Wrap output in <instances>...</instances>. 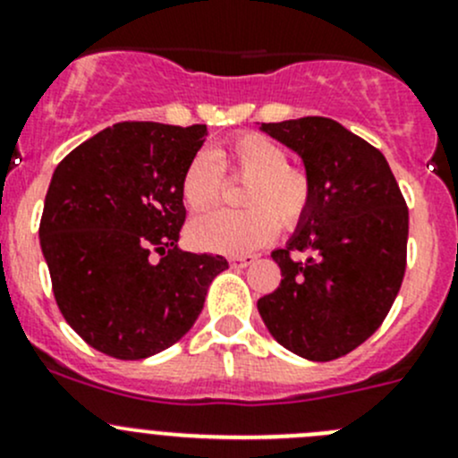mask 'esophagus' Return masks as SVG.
<instances>
[{
    "label": "esophagus",
    "instance_id": "esophagus-1",
    "mask_svg": "<svg viewBox=\"0 0 458 458\" xmlns=\"http://www.w3.org/2000/svg\"><path fill=\"white\" fill-rule=\"evenodd\" d=\"M228 261H230V266H233V267H246V266H250L252 261H255V257H252V255H246V257H230Z\"/></svg>",
    "mask_w": 458,
    "mask_h": 458
}]
</instances>
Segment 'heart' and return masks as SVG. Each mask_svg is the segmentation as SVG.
Segmentation results:
<instances>
[{
	"instance_id": "b5f03b06",
	"label": "heart",
	"mask_w": 458,
	"mask_h": 458,
	"mask_svg": "<svg viewBox=\"0 0 458 458\" xmlns=\"http://www.w3.org/2000/svg\"><path fill=\"white\" fill-rule=\"evenodd\" d=\"M225 174L248 179L243 210H215L188 228L192 246L219 255H246L272 242L276 228L294 230L312 210L315 179L303 165L288 164L281 143L259 132H239L215 152H197L182 174V199L199 212L224 195Z\"/></svg>"
}]
</instances>
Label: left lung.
Returning <instances> with one entry per match:
<instances>
[{"label": "left lung", "instance_id": "1", "mask_svg": "<svg viewBox=\"0 0 458 458\" xmlns=\"http://www.w3.org/2000/svg\"><path fill=\"white\" fill-rule=\"evenodd\" d=\"M315 179V203L272 259L275 293L257 301L270 335L310 361H332L370 339L390 312L408 261V206L386 157L327 117L263 123ZM306 251V259L292 255Z\"/></svg>", "mask_w": 458, "mask_h": 458}]
</instances>
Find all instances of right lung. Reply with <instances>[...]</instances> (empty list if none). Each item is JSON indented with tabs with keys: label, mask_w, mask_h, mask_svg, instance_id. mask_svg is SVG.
<instances>
[{
	"label": "right lung",
	"mask_w": 458,
	"mask_h": 458,
	"mask_svg": "<svg viewBox=\"0 0 458 458\" xmlns=\"http://www.w3.org/2000/svg\"><path fill=\"white\" fill-rule=\"evenodd\" d=\"M206 126L122 122L68 152L44 201L39 242L68 326L99 352L137 361L192 327L221 255L177 248L182 174Z\"/></svg>",
	"instance_id": "1"
}]
</instances>
